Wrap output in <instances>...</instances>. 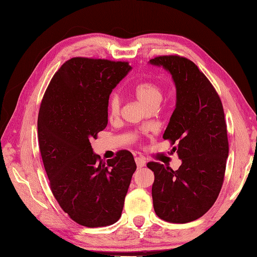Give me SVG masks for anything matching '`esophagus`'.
I'll use <instances>...</instances> for the list:
<instances>
[{"label":"esophagus","instance_id":"esophagus-1","mask_svg":"<svg viewBox=\"0 0 257 257\" xmlns=\"http://www.w3.org/2000/svg\"><path fill=\"white\" fill-rule=\"evenodd\" d=\"M135 161H136V163H137V167H138V168H143V167L146 166V160L144 159V158L136 157Z\"/></svg>","mask_w":257,"mask_h":257}]
</instances>
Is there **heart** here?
<instances>
[{
  "instance_id": "1",
  "label": "heart",
  "mask_w": 257,
  "mask_h": 257,
  "mask_svg": "<svg viewBox=\"0 0 257 257\" xmlns=\"http://www.w3.org/2000/svg\"><path fill=\"white\" fill-rule=\"evenodd\" d=\"M134 91L138 99L147 107H158L162 100V90L159 86L151 81H141L135 86ZM121 109V98L118 92H113L109 97L108 110L112 117H116L120 113Z\"/></svg>"
}]
</instances>
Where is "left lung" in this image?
<instances>
[{"mask_svg": "<svg viewBox=\"0 0 257 257\" xmlns=\"http://www.w3.org/2000/svg\"><path fill=\"white\" fill-rule=\"evenodd\" d=\"M149 64L163 67L176 85V109L163 139L177 144L181 166L172 170L158 162L152 200L156 214L171 223L199 219L214 204L224 179L228 141L219 95L196 65L177 55L159 56Z\"/></svg>", "mask_w": 257, "mask_h": 257, "instance_id": "obj_1", "label": "left lung"}]
</instances>
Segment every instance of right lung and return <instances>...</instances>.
I'll use <instances>...</instances> for the list:
<instances>
[{"label": "right lung", "instance_id": "add662e5", "mask_svg": "<svg viewBox=\"0 0 257 257\" xmlns=\"http://www.w3.org/2000/svg\"><path fill=\"white\" fill-rule=\"evenodd\" d=\"M130 70L124 62L69 59L53 76L38 112V143L52 192L70 219L87 227L119 220L137 169L132 152L119 151L106 163L90 145L107 127L109 95Z\"/></svg>", "mask_w": 257, "mask_h": 257}]
</instances>
